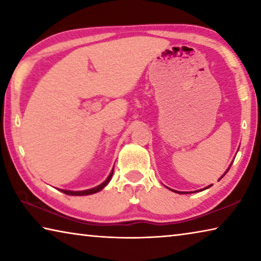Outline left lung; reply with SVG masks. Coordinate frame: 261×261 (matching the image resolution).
Segmentation results:
<instances>
[{
    "label": "left lung",
    "instance_id": "left-lung-1",
    "mask_svg": "<svg viewBox=\"0 0 261 261\" xmlns=\"http://www.w3.org/2000/svg\"><path fill=\"white\" fill-rule=\"evenodd\" d=\"M229 169H230V167L228 168V170H229ZM228 170H227V171H228ZM227 171H226V173H227ZM226 173H224V174H226ZM223 176H224V175H223ZM223 176H222V177H223ZM210 187H211V185H210ZM206 189H207V188H206ZM178 193H180V192H178ZM183 193H184V192H183Z\"/></svg>",
    "mask_w": 261,
    "mask_h": 261
}]
</instances>
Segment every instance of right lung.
I'll return each mask as SVG.
<instances>
[{"label": "right lung", "mask_w": 261, "mask_h": 261, "mask_svg": "<svg viewBox=\"0 0 261 261\" xmlns=\"http://www.w3.org/2000/svg\"><path fill=\"white\" fill-rule=\"evenodd\" d=\"M113 176V171L110 173V175L108 176V178L105 180L103 183H101L100 185H98V187H95L93 189H90V190H85V191H68V190H61L62 192L65 193V194H69V196H87V194H92V193H96L99 192L100 190H102L106 185H107L109 183L110 178H112Z\"/></svg>", "instance_id": "add662e5"}]
</instances>
